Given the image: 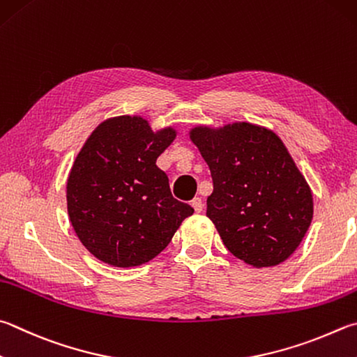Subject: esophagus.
I'll use <instances>...</instances> for the list:
<instances>
[{
	"label": "esophagus",
	"instance_id": "obj_1",
	"mask_svg": "<svg viewBox=\"0 0 357 357\" xmlns=\"http://www.w3.org/2000/svg\"><path fill=\"white\" fill-rule=\"evenodd\" d=\"M190 204L193 207V211H195L197 213L203 211V199H201V198H193Z\"/></svg>",
	"mask_w": 357,
	"mask_h": 357
}]
</instances>
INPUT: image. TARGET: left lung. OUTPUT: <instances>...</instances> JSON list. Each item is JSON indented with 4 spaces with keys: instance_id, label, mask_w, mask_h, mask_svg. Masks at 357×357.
Segmentation results:
<instances>
[{
    "instance_id": "1",
    "label": "left lung",
    "mask_w": 357,
    "mask_h": 357,
    "mask_svg": "<svg viewBox=\"0 0 357 357\" xmlns=\"http://www.w3.org/2000/svg\"><path fill=\"white\" fill-rule=\"evenodd\" d=\"M189 135L209 165L206 215L226 248L256 268L289 259L312 222L314 201L282 140L246 121L195 126Z\"/></svg>"
}]
</instances>
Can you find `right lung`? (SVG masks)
Wrapping results in <instances>:
<instances>
[{
	"mask_svg": "<svg viewBox=\"0 0 357 357\" xmlns=\"http://www.w3.org/2000/svg\"><path fill=\"white\" fill-rule=\"evenodd\" d=\"M176 137L139 115L107 119L89 135L67 181V209L81 243L112 267L150 262L193 209L174 199L156 160Z\"/></svg>",
	"mask_w": 357,
	"mask_h": 357,
	"instance_id": "obj_1",
	"label": "right lung"
}]
</instances>
